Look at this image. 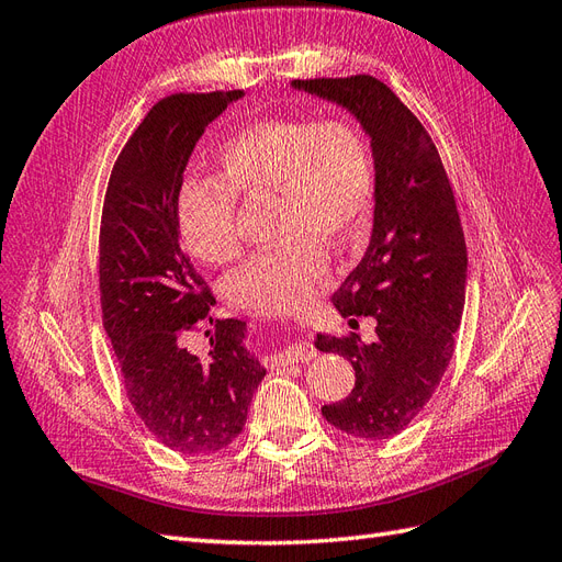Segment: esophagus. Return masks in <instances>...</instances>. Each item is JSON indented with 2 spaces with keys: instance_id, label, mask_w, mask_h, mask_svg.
I'll list each match as a JSON object with an SVG mask.
<instances>
[{
  "instance_id": "34e87169",
  "label": "esophagus",
  "mask_w": 562,
  "mask_h": 562,
  "mask_svg": "<svg viewBox=\"0 0 562 562\" xmlns=\"http://www.w3.org/2000/svg\"><path fill=\"white\" fill-rule=\"evenodd\" d=\"M314 357H316V350L310 342H293V345H288L281 355L271 359V367H288V363L310 361Z\"/></svg>"
}]
</instances>
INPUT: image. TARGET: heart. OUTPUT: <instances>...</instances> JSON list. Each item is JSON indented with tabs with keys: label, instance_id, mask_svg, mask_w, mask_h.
I'll list each match as a JSON object with an SVG mask.
<instances>
[{
	"label": "heart",
	"instance_id": "1",
	"mask_svg": "<svg viewBox=\"0 0 562 562\" xmlns=\"http://www.w3.org/2000/svg\"><path fill=\"white\" fill-rule=\"evenodd\" d=\"M220 177L187 179L177 193V226L187 250L205 265L240 252L238 195L277 193L274 246L248 255L229 277L238 307L288 314L307 302L328 255L367 238L375 168L363 127L350 115L269 117L246 125L220 150Z\"/></svg>",
	"mask_w": 562,
	"mask_h": 562
}]
</instances>
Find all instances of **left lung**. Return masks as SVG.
I'll list each match as a JSON object with an SVG mask.
<instances>
[{
    "mask_svg": "<svg viewBox=\"0 0 562 562\" xmlns=\"http://www.w3.org/2000/svg\"><path fill=\"white\" fill-rule=\"evenodd\" d=\"M352 111L371 136L373 234L367 255L333 293L357 324L373 316L375 342L318 333L316 347L352 361L355 387L324 418L359 439H387L412 423L449 367L465 302L468 252L442 158L420 120L373 75L295 80Z\"/></svg>",
    "mask_w": 562,
    "mask_h": 562,
    "instance_id": "8db88e82",
    "label": "left lung"
}]
</instances>
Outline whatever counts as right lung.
<instances>
[{
  "label": "right lung",
  "mask_w": 562,
  "mask_h": 562,
  "mask_svg": "<svg viewBox=\"0 0 562 562\" xmlns=\"http://www.w3.org/2000/svg\"><path fill=\"white\" fill-rule=\"evenodd\" d=\"M240 97L234 89L160 99L120 150L101 212V314L127 400L158 442L191 457L234 442L267 373L246 350V324L210 316L215 297L177 226L193 146ZM207 321L216 328L211 352L195 356L188 338Z\"/></svg>",
  "instance_id": "add662e5"
}]
</instances>
